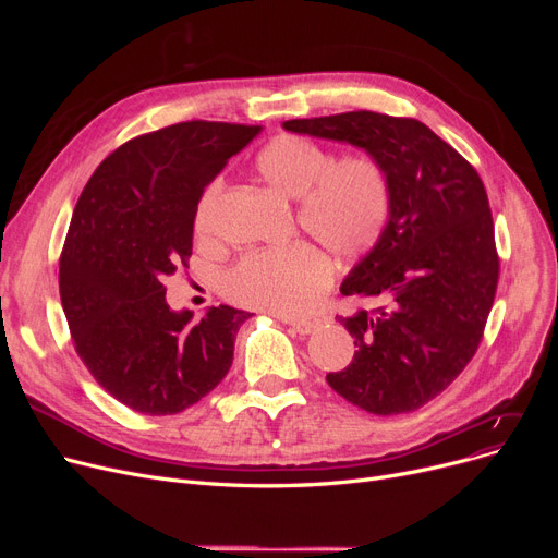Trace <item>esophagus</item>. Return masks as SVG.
Returning a JSON list of instances; mask_svg holds the SVG:
<instances>
[{
    "instance_id": "esophagus-1",
    "label": "esophagus",
    "mask_w": 558,
    "mask_h": 558,
    "mask_svg": "<svg viewBox=\"0 0 558 558\" xmlns=\"http://www.w3.org/2000/svg\"><path fill=\"white\" fill-rule=\"evenodd\" d=\"M278 318L282 320V324L294 328L299 335H312L320 326L318 318H289V316H278Z\"/></svg>"
}]
</instances>
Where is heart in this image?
<instances>
[{
	"label": "heart",
	"mask_w": 558,
	"mask_h": 558,
	"mask_svg": "<svg viewBox=\"0 0 558 558\" xmlns=\"http://www.w3.org/2000/svg\"><path fill=\"white\" fill-rule=\"evenodd\" d=\"M255 171L274 192L296 201L299 226L335 259L357 262L383 240L391 217V187L375 158H337L310 137L280 135L257 154ZM219 192L221 183H210L196 205L198 240H210ZM330 280L328 257L307 242H294L240 257L223 274L221 291L232 303L296 316L318 301Z\"/></svg>",
	"instance_id": "b5f03b06"
}]
</instances>
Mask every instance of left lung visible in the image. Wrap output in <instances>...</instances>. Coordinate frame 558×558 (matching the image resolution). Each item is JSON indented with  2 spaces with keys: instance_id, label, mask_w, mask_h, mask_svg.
<instances>
[{
  "instance_id": "left-lung-1",
  "label": "left lung",
  "mask_w": 558,
  "mask_h": 558,
  "mask_svg": "<svg viewBox=\"0 0 558 558\" xmlns=\"http://www.w3.org/2000/svg\"><path fill=\"white\" fill-rule=\"evenodd\" d=\"M282 126L360 146L387 173V230L341 282L375 307L339 316L357 350L326 379L368 414L414 412L473 360L493 307L500 259L480 173L412 117L355 110Z\"/></svg>"
}]
</instances>
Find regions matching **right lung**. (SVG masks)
Instances as JSON below:
<instances>
[{
	"label": "right lung",
	"instance_id": "add662e5",
	"mask_svg": "<svg viewBox=\"0 0 558 558\" xmlns=\"http://www.w3.org/2000/svg\"><path fill=\"white\" fill-rule=\"evenodd\" d=\"M262 126L181 122L124 142L87 181L61 253L63 312L81 362L133 412L169 416L226 377L251 316L173 312L165 280L192 255L203 190Z\"/></svg>",
	"mask_w": 558,
	"mask_h": 558
}]
</instances>
